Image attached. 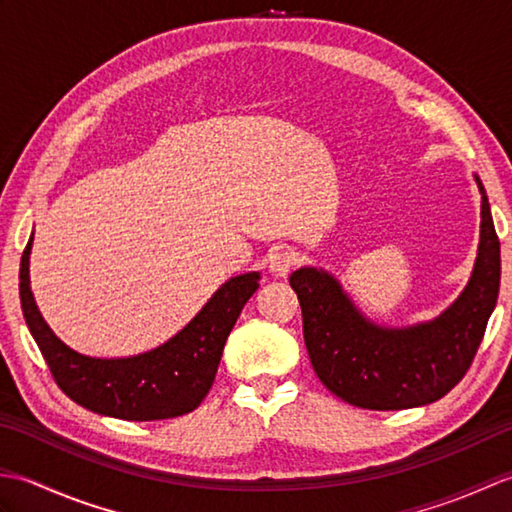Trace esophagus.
<instances>
[{"mask_svg": "<svg viewBox=\"0 0 512 512\" xmlns=\"http://www.w3.org/2000/svg\"><path fill=\"white\" fill-rule=\"evenodd\" d=\"M297 264V255L288 248H279L270 255V273L275 277H286Z\"/></svg>", "mask_w": 512, "mask_h": 512, "instance_id": "1", "label": "esophagus"}]
</instances>
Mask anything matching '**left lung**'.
<instances>
[{
	"mask_svg": "<svg viewBox=\"0 0 512 512\" xmlns=\"http://www.w3.org/2000/svg\"><path fill=\"white\" fill-rule=\"evenodd\" d=\"M482 193V235L469 286L436 321L385 330L365 321L336 281L314 268L290 275L303 341L321 383L354 407L396 411L429 405L460 383L480 347L499 292V237Z\"/></svg>",
	"mask_w": 512,
	"mask_h": 512,
	"instance_id": "8db88e82",
	"label": "left lung"
}]
</instances>
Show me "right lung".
Wrapping results in <instances>:
<instances>
[{"label":"right lung","instance_id":"1","mask_svg":"<svg viewBox=\"0 0 512 512\" xmlns=\"http://www.w3.org/2000/svg\"><path fill=\"white\" fill-rule=\"evenodd\" d=\"M30 246L32 237L21 255L19 299L54 383L76 405L121 420H167L198 407L213 385L239 312L259 288L257 273L233 277L165 345L132 358H90L61 343L39 314L28 279Z\"/></svg>","mask_w":512,"mask_h":512}]
</instances>
